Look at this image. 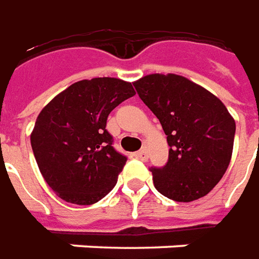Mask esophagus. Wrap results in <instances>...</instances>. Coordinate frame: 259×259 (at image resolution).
<instances>
[{
  "label": "esophagus",
  "mask_w": 259,
  "mask_h": 259,
  "mask_svg": "<svg viewBox=\"0 0 259 259\" xmlns=\"http://www.w3.org/2000/svg\"><path fill=\"white\" fill-rule=\"evenodd\" d=\"M135 157L139 159V160H146L148 159V152H146V149L138 150V152H135Z\"/></svg>",
  "instance_id": "34e87169"
}]
</instances>
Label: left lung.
Instances as JSON below:
<instances>
[{
    "label": "left lung",
    "mask_w": 259,
    "mask_h": 259,
    "mask_svg": "<svg viewBox=\"0 0 259 259\" xmlns=\"http://www.w3.org/2000/svg\"><path fill=\"white\" fill-rule=\"evenodd\" d=\"M139 97L167 135L168 160L150 168L156 190L177 202L205 197L226 173L236 122L213 93L176 74L135 80Z\"/></svg>",
    "instance_id": "1"
}]
</instances>
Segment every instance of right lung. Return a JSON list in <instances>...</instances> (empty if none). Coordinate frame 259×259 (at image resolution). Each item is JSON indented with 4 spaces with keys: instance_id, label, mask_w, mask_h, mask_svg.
I'll list each match as a JSON object with an SVG mask.
<instances>
[{
    "instance_id": "obj_1",
    "label": "right lung",
    "mask_w": 259,
    "mask_h": 259,
    "mask_svg": "<svg viewBox=\"0 0 259 259\" xmlns=\"http://www.w3.org/2000/svg\"><path fill=\"white\" fill-rule=\"evenodd\" d=\"M135 95L118 78L75 82L37 115L30 144L40 173L57 197L75 205H93L114 188L126 162L111 146L107 117Z\"/></svg>"
}]
</instances>
